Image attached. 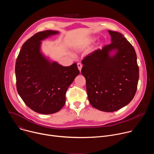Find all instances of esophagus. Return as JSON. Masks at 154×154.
Instances as JSON below:
<instances>
[{"label":"esophagus","instance_id":"34e87169","mask_svg":"<svg viewBox=\"0 0 154 154\" xmlns=\"http://www.w3.org/2000/svg\"><path fill=\"white\" fill-rule=\"evenodd\" d=\"M77 67H78L79 70L80 71H81V69H82V64L80 63H77Z\"/></svg>","mask_w":154,"mask_h":154}]
</instances>
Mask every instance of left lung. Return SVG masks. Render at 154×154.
<instances>
[{
    "label": "left lung",
    "instance_id": "1",
    "mask_svg": "<svg viewBox=\"0 0 154 154\" xmlns=\"http://www.w3.org/2000/svg\"><path fill=\"white\" fill-rule=\"evenodd\" d=\"M112 43L86 56L81 72L86 79L88 97L99 110L113 112L129 103L139 79L137 54L120 33L108 30ZM113 50L116 54L109 55Z\"/></svg>",
    "mask_w": 154,
    "mask_h": 154
}]
</instances>
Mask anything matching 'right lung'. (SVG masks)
I'll list each match as a JSON object with an SVG mask.
<instances>
[{"instance_id": "right-lung-1", "label": "right lung", "mask_w": 154, "mask_h": 154, "mask_svg": "<svg viewBox=\"0 0 154 154\" xmlns=\"http://www.w3.org/2000/svg\"><path fill=\"white\" fill-rule=\"evenodd\" d=\"M57 33L46 30L35 34L23 44L16 61L17 93L27 106L41 114L60 110L68 87L80 73L75 63L63 66L41 52V41Z\"/></svg>"}]
</instances>
